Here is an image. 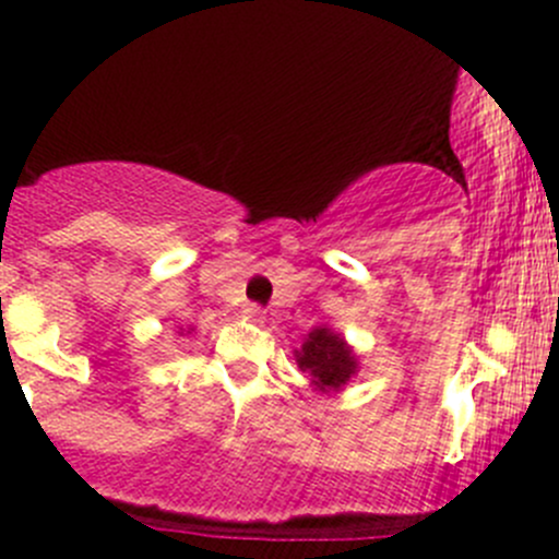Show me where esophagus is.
Listing matches in <instances>:
<instances>
[{"label":"esophagus","instance_id":"34e87169","mask_svg":"<svg viewBox=\"0 0 559 559\" xmlns=\"http://www.w3.org/2000/svg\"><path fill=\"white\" fill-rule=\"evenodd\" d=\"M243 316L248 321H262L264 319V311L259 306H253V302H246L243 306Z\"/></svg>","mask_w":559,"mask_h":559}]
</instances>
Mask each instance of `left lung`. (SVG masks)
I'll return each mask as SVG.
<instances>
[{
	"instance_id": "obj_1",
	"label": "left lung",
	"mask_w": 559,
	"mask_h": 559,
	"mask_svg": "<svg viewBox=\"0 0 559 559\" xmlns=\"http://www.w3.org/2000/svg\"><path fill=\"white\" fill-rule=\"evenodd\" d=\"M297 365L308 373L316 394H337L348 381L359 373V357L343 332H335L330 324H319L308 332L302 346L295 352Z\"/></svg>"
}]
</instances>
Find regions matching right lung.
<instances>
[{
	"label": "right lung",
	"instance_id": "add662e5",
	"mask_svg": "<svg viewBox=\"0 0 559 559\" xmlns=\"http://www.w3.org/2000/svg\"><path fill=\"white\" fill-rule=\"evenodd\" d=\"M191 332H194V326H180L178 335H191Z\"/></svg>",
	"mask_w": 559,
	"mask_h": 559
}]
</instances>
